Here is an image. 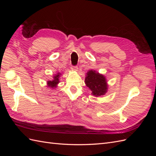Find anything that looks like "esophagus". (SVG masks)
Wrapping results in <instances>:
<instances>
[{
  "mask_svg": "<svg viewBox=\"0 0 156 156\" xmlns=\"http://www.w3.org/2000/svg\"><path fill=\"white\" fill-rule=\"evenodd\" d=\"M71 69H73V70H77V66H72V67H71Z\"/></svg>",
  "mask_w": 156,
  "mask_h": 156,
  "instance_id": "esophagus-1",
  "label": "esophagus"
}]
</instances>
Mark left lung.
<instances>
[{
  "label": "left lung",
  "instance_id": "1",
  "mask_svg": "<svg viewBox=\"0 0 156 156\" xmlns=\"http://www.w3.org/2000/svg\"><path fill=\"white\" fill-rule=\"evenodd\" d=\"M85 77L87 86L92 92V95L100 96L107 91V84L106 79L103 75L96 73L95 71L90 70L87 72Z\"/></svg>",
  "mask_w": 156,
  "mask_h": 156
}]
</instances>
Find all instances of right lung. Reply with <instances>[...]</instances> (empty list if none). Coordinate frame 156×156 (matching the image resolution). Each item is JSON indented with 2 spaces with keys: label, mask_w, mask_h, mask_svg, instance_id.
I'll return each instance as SVG.
<instances>
[{
  "label": "right lung",
  "mask_w": 156,
  "mask_h": 156,
  "mask_svg": "<svg viewBox=\"0 0 156 156\" xmlns=\"http://www.w3.org/2000/svg\"><path fill=\"white\" fill-rule=\"evenodd\" d=\"M60 73H58L56 75H55L53 80L52 81H48V87H51V88H55L56 87V84H57L59 83V77H60Z\"/></svg>",
  "instance_id": "1"
}]
</instances>
